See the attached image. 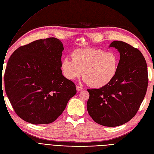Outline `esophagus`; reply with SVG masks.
Wrapping results in <instances>:
<instances>
[{
	"instance_id": "1",
	"label": "esophagus",
	"mask_w": 154,
	"mask_h": 154,
	"mask_svg": "<svg viewBox=\"0 0 154 154\" xmlns=\"http://www.w3.org/2000/svg\"><path fill=\"white\" fill-rule=\"evenodd\" d=\"M76 90H77L78 91H81V90L83 89V88H82V87L79 86H76Z\"/></svg>"
}]
</instances>
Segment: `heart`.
I'll return each mask as SVG.
<instances>
[{"label": "heart", "instance_id": "1", "mask_svg": "<svg viewBox=\"0 0 154 154\" xmlns=\"http://www.w3.org/2000/svg\"><path fill=\"white\" fill-rule=\"evenodd\" d=\"M73 60L63 58L61 70L64 76L73 81L83 73L85 81L94 88H101L109 85L116 77L119 58L114 52H106L93 48H81L72 53Z\"/></svg>", "mask_w": 154, "mask_h": 154}]
</instances>
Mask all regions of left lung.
<instances>
[{
  "mask_svg": "<svg viewBox=\"0 0 154 154\" xmlns=\"http://www.w3.org/2000/svg\"><path fill=\"white\" fill-rule=\"evenodd\" d=\"M109 47L120 53L116 76L103 88L88 89L87 110L94 122L112 128L136 114L146 94L148 75L146 60L138 49L122 41L112 42Z\"/></svg>",
  "mask_w": 154,
  "mask_h": 154,
  "instance_id": "obj_1",
  "label": "left lung"
}]
</instances>
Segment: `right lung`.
Listing matches in <instances>:
<instances>
[{
    "instance_id": "add662e5",
    "label": "right lung",
    "mask_w": 154,
    "mask_h": 154,
    "mask_svg": "<svg viewBox=\"0 0 154 154\" xmlns=\"http://www.w3.org/2000/svg\"><path fill=\"white\" fill-rule=\"evenodd\" d=\"M63 50L56 38L41 39L17 48L9 58L5 92L15 112L25 121L53 122L76 94L75 85L61 70Z\"/></svg>"
}]
</instances>
